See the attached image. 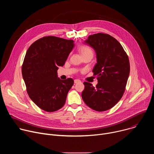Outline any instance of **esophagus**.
<instances>
[{
  "label": "esophagus",
  "mask_w": 154,
  "mask_h": 154,
  "mask_svg": "<svg viewBox=\"0 0 154 154\" xmlns=\"http://www.w3.org/2000/svg\"><path fill=\"white\" fill-rule=\"evenodd\" d=\"M80 82H81V81L80 80H79V79H75V80H74V83L75 84V83H80Z\"/></svg>",
  "instance_id": "obj_1"
}]
</instances>
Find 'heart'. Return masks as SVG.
Returning a JSON list of instances; mask_svg holds the SVG:
<instances>
[{"label":"heart","mask_w":154,"mask_h":154,"mask_svg":"<svg viewBox=\"0 0 154 154\" xmlns=\"http://www.w3.org/2000/svg\"><path fill=\"white\" fill-rule=\"evenodd\" d=\"M79 51L83 57L88 55H93V50L90 47H88L86 46H80L79 48Z\"/></svg>","instance_id":"heart-1"}]
</instances>
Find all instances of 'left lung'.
Segmentation results:
<instances>
[{"label": "left lung", "instance_id": "left-lung-1", "mask_svg": "<svg viewBox=\"0 0 154 154\" xmlns=\"http://www.w3.org/2000/svg\"><path fill=\"white\" fill-rule=\"evenodd\" d=\"M85 43L96 52L97 63L93 72L98 83L94 87L85 82L82 97L91 109L104 112L113 107L124 93L130 74L129 59L121 44L108 34L91 35Z\"/></svg>", "mask_w": 154, "mask_h": 154}]
</instances>
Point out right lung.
I'll use <instances>...</instances> for the list:
<instances>
[{
	"label": "right lung",
	"instance_id": "obj_1",
	"mask_svg": "<svg viewBox=\"0 0 154 154\" xmlns=\"http://www.w3.org/2000/svg\"><path fill=\"white\" fill-rule=\"evenodd\" d=\"M74 47L72 39L47 36L35 41L27 51L22 74L29 97L44 111H57L65 103L74 80L57 79V70Z\"/></svg>",
	"mask_w": 154,
	"mask_h": 154
}]
</instances>
